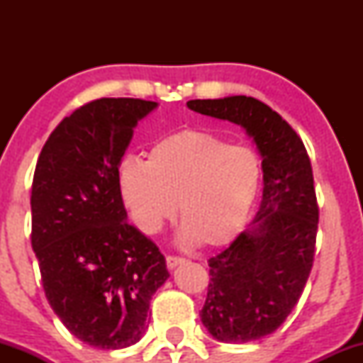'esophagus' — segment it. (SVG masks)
<instances>
[{
  "label": "esophagus",
  "instance_id": "34e87169",
  "mask_svg": "<svg viewBox=\"0 0 363 363\" xmlns=\"http://www.w3.org/2000/svg\"><path fill=\"white\" fill-rule=\"evenodd\" d=\"M165 261H167V268L174 269L176 266L182 264V262H184L186 259H184V257H179V256H167V257H165Z\"/></svg>",
  "mask_w": 363,
  "mask_h": 363
}]
</instances>
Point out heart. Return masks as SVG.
I'll list each match as a JSON object with an SVG mask.
<instances>
[{"instance_id":"obj_1","label":"heart","mask_w":363,"mask_h":363,"mask_svg":"<svg viewBox=\"0 0 363 363\" xmlns=\"http://www.w3.org/2000/svg\"><path fill=\"white\" fill-rule=\"evenodd\" d=\"M118 179L124 205L141 232L157 234L176 218L181 205L182 242L222 247L251 216L262 160L251 147L187 128L155 141L147 162L133 157L121 162Z\"/></svg>"}]
</instances>
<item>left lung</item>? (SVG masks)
<instances>
[{
    "instance_id": "8db88e82",
    "label": "left lung",
    "mask_w": 363,
    "mask_h": 363,
    "mask_svg": "<svg viewBox=\"0 0 363 363\" xmlns=\"http://www.w3.org/2000/svg\"><path fill=\"white\" fill-rule=\"evenodd\" d=\"M187 107L245 129L262 158V201L252 225L210 257L201 323L223 343H247L281 326L297 306L315 254L319 208L307 150L272 107L252 97L189 101Z\"/></svg>"
}]
</instances>
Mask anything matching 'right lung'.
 Here are the masks:
<instances>
[{
	"instance_id": "add662e5",
	"label": "right lung",
	"mask_w": 363,
	"mask_h": 363,
	"mask_svg": "<svg viewBox=\"0 0 363 363\" xmlns=\"http://www.w3.org/2000/svg\"><path fill=\"white\" fill-rule=\"evenodd\" d=\"M157 102L99 99L57 124L32 182V249L49 306L68 331L102 350L135 345L152 295L170 277L164 254L136 227L119 189L133 129Z\"/></svg>"
}]
</instances>
